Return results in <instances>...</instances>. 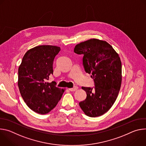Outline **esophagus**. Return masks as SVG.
Wrapping results in <instances>:
<instances>
[{
  "mask_svg": "<svg viewBox=\"0 0 146 146\" xmlns=\"http://www.w3.org/2000/svg\"><path fill=\"white\" fill-rule=\"evenodd\" d=\"M77 89H78V87H76V86H75V87H74L73 88H69V91H76Z\"/></svg>",
  "mask_w": 146,
  "mask_h": 146,
  "instance_id": "1",
  "label": "esophagus"
}]
</instances>
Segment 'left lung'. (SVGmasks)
I'll return each instance as SVG.
<instances>
[{"label":"left lung","instance_id":"1","mask_svg":"<svg viewBox=\"0 0 146 146\" xmlns=\"http://www.w3.org/2000/svg\"><path fill=\"white\" fill-rule=\"evenodd\" d=\"M74 52L83 55L85 71L91 74L95 87H84L86 99L79 105L88 116L96 117L106 113L114 103L121 84L120 58L106 41L92 38L77 44Z\"/></svg>","mask_w":146,"mask_h":146}]
</instances>
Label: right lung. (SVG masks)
<instances>
[{"instance_id":"obj_1","label":"right lung","mask_w":146,"mask_h":146,"mask_svg":"<svg viewBox=\"0 0 146 146\" xmlns=\"http://www.w3.org/2000/svg\"><path fill=\"white\" fill-rule=\"evenodd\" d=\"M59 47L42 45L28 50L18 68V86L27 105L33 111L45 114L52 110L64 92L54 82H47L53 74V62Z\"/></svg>"}]
</instances>
